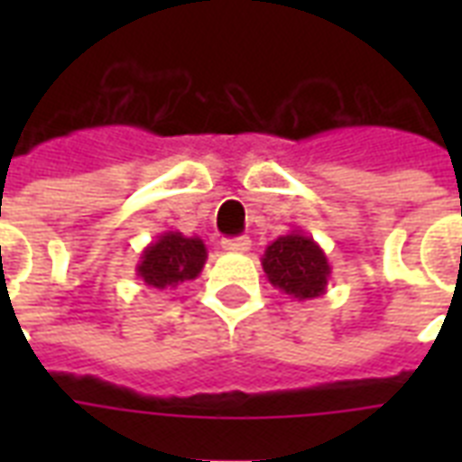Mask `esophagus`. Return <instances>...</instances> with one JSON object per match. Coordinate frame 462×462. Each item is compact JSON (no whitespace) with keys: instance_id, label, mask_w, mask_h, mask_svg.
Here are the masks:
<instances>
[{"instance_id":"34e87169","label":"esophagus","mask_w":462,"mask_h":462,"mask_svg":"<svg viewBox=\"0 0 462 462\" xmlns=\"http://www.w3.org/2000/svg\"><path fill=\"white\" fill-rule=\"evenodd\" d=\"M249 246H252V239H249V237L223 239V249H225V252H237V254H245V252H249Z\"/></svg>"}]
</instances>
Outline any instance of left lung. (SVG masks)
Instances as JSON below:
<instances>
[{
  "label": "left lung",
  "mask_w": 462,
  "mask_h": 462,
  "mask_svg": "<svg viewBox=\"0 0 462 462\" xmlns=\"http://www.w3.org/2000/svg\"><path fill=\"white\" fill-rule=\"evenodd\" d=\"M268 282L295 300H314L326 292L330 263L307 232L292 230L266 246L261 259Z\"/></svg>",
  "instance_id": "obj_1"
}]
</instances>
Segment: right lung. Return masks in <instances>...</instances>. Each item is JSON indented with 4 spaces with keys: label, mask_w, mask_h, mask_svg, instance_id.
<instances>
[{
    "label": "right lung",
    "mask_w": 462,
    "mask_h": 462,
    "mask_svg": "<svg viewBox=\"0 0 462 462\" xmlns=\"http://www.w3.org/2000/svg\"><path fill=\"white\" fill-rule=\"evenodd\" d=\"M208 259L201 237H187L177 230L158 235L141 252L136 275L153 290H174L187 281H196Z\"/></svg>",
    "instance_id": "1"
}]
</instances>
